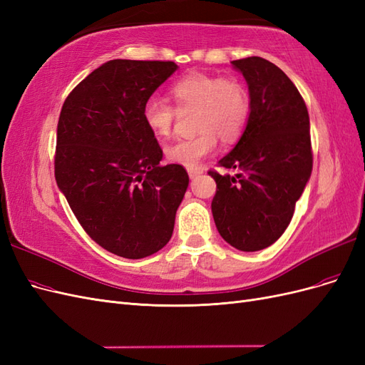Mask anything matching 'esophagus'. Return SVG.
Instances as JSON below:
<instances>
[{"instance_id":"1","label":"esophagus","mask_w":365,"mask_h":365,"mask_svg":"<svg viewBox=\"0 0 365 365\" xmlns=\"http://www.w3.org/2000/svg\"><path fill=\"white\" fill-rule=\"evenodd\" d=\"M202 173V170H200V169H189V176L192 180H195L196 176H200Z\"/></svg>"}]
</instances>
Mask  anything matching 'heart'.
Returning <instances> with one entry per match:
<instances>
[{
	"label": "heart",
	"mask_w": 365,
	"mask_h": 365,
	"mask_svg": "<svg viewBox=\"0 0 365 365\" xmlns=\"http://www.w3.org/2000/svg\"><path fill=\"white\" fill-rule=\"evenodd\" d=\"M173 105L150 97L143 106V121L155 137H169L180 113H195L192 138L178 140L165 148L170 163L197 168L216 150L217 137L231 143L245 130L250 117V94L236 77L190 73L170 86Z\"/></svg>",
	"instance_id": "b5f03b06"
}]
</instances>
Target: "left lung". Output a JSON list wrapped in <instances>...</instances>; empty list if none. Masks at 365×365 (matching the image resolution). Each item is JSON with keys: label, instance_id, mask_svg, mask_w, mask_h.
<instances>
[{"label": "left lung", "instance_id": "left-lung-1", "mask_svg": "<svg viewBox=\"0 0 365 365\" xmlns=\"http://www.w3.org/2000/svg\"><path fill=\"white\" fill-rule=\"evenodd\" d=\"M250 91L244 134L219 168L212 213L219 235L240 251L272 245L288 228L312 172L309 114L297 86L277 65L251 56L233 61Z\"/></svg>", "mask_w": 365, "mask_h": 365}]
</instances>
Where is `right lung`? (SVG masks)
I'll list each match as a JSON object with an SVG mask.
<instances>
[{
    "instance_id": "right-lung-1",
    "label": "right lung",
    "mask_w": 365,
    "mask_h": 365,
    "mask_svg": "<svg viewBox=\"0 0 365 365\" xmlns=\"http://www.w3.org/2000/svg\"><path fill=\"white\" fill-rule=\"evenodd\" d=\"M176 68L170 61H108L68 94L59 115L58 187L86 235L125 259L168 244L189 185L182 165H160L163 150L141 114Z\"/></svg>"
}]
</instances>
